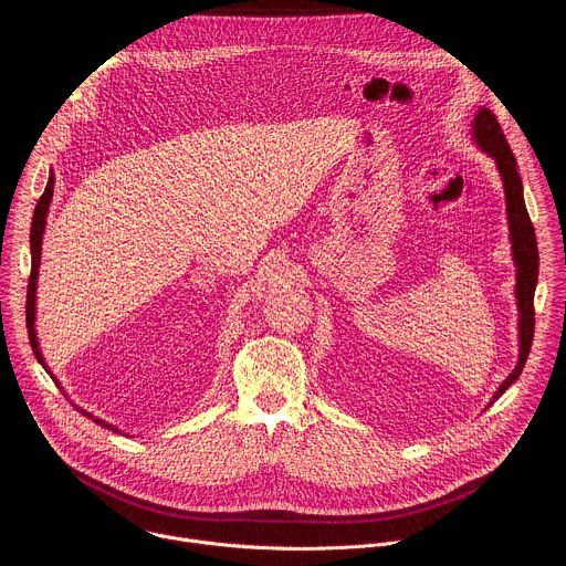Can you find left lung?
Returning <instances> with one entry per match:
<instances>
[{
    "label": "left lung",
    "mask_w": 566,
    "mask_h": 566,
    "mask_svg": "<svg viewBox=\"0 0 566 566\" xmlns=\"http://www.w3.org/2000/svg\"><path fill=\"white\" fill-rule=\"evenodd\" d=\"M474 145L489 154L500 170L506 197V219H509V237H511V251L515 264V300H517V338H520V356L515 369L506 376V380L493 394V400L500 398L522 374L531 345H533V329H535V311H533V295L537 286L539 273V255H537V241L535 228L528 219V210L524 203V188L517 172V160L506 143V136L489 107H479L472 120L470 132ZM491 400V402H493Z\"/></svg>",
    "instance_id": "obj_1"
}]
</instances>
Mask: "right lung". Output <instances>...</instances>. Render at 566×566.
<instances>
[{"mask_svg": "<svg viewBox=\"0 0 566 566\" xmlns=\"http://www.w3.org/2000/svg\"><path fill=\"white\" fill-rule=\"evenodd\" d=\"M51 199H53V172L49 175V184L44 188V195L40 197L38 206H35V212H33V221H31V280H29V295H27V327H29V340H31V349L38 358V363L46 369V374L53 378V382L57 385V389H62L60 380L53 376L51 367L46 365L44 356H42V349H40V343H38V334H35V291H38V275H40V255H42V237H44V228H46V214H49V206H51ZM64 391V389H62ZM77 408V406H75ZM80 412H83L87 419L96 421L98 426L112 430V432H120L116 426L94 417L92 412H85L83 408H77ZM125 434V432H123Z\"/></svg>", "mask_w": 566, "mask_h": 566, "instance_id": "right-lung-1", "label": "right lung"}]
</instances>
